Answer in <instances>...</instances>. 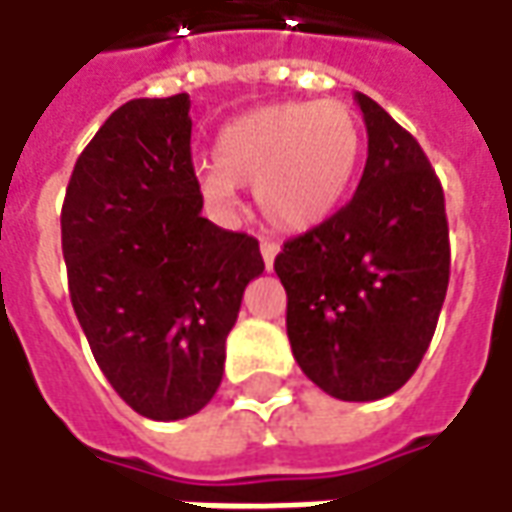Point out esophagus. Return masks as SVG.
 <instances>
[{"label":"esophagus","instance_id":"esophagus-1","mask_svg":"<svg viewBox=\"0 0 512 512\" xmlns=\"http://www.w3.org/2000/svg\"><path fill=\"white\" fill-rule=\"evenodd\" d=\"M276 256H279V245H276V242H270V239H264V242H262V259H264V267H267V270H273V262H276Z\"/></svg>","mask_w":512,"mask_h":512}]
</instances>
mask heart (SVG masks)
<instances>
[{
	"label": "heart",
	"mask_w": 512,
	"mask_h": 512,
	"mask_svg": "<svg viewBox=\"0 0 512 512\" xmlns=\"http://www.w3.org/2000/svg\"><path fill=\"white\" fill-rule=\"evenodd\" d=\"M363 152L358 115L341 101H287L250 109L214 140L200 191L219 211L253 188L264 222L287 233L327 222L346 197Z\"/></svg>",
	"instance_id": "heart-1"
}]
</instances>
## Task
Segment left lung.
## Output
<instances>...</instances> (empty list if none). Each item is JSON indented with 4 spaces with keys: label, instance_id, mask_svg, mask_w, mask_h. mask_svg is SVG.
I'll list each match as a JSON object with an SVG mask.
<instances>
[{
    "label": "left lung",
    "instance_id": "8db88e82",
    "mask_svg": "<svg viewBox=\"0 0 512 512\" xmlns=\"http://www.w3.org/2000/svg\"><path fill=\"white\" fill-rule=\"evenodd\" d=\"M369 157L355 197L276 256L301 372L338 400L389 397L420 366L440 318L451 248L442 185L397 120L355 92Z\"/></svg>",
    "mask_w": 512,
    "mask_h": 512
}]
</instances>
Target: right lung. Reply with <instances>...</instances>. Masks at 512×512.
<instances>
[{
    "instance_id": "right-lung-1",
    "label": "right lung",
    "mask_w": 512,
    "mask_h": 512,
    "mask_svg": "<svg viewBox=\"0 0 512 512\" xmlns=\"http://www.w3.org/2000/svg\"><path fill=\"white\" fill-rule=\"evenodd\" d=\"M188 95L115 109L72 168L61 250L72 310L112 389L149 420L211 403L259 242L202 216Z\"/></svg>"
}]
</instances>
